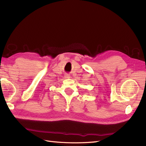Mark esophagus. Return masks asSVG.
Masks as SVG:
<instances>
[{"instance_id":"obj_1","label":"esophagus","mask_w":146,"mask_h":146,"mask_svg":"<svg viewBox=\"0 0 146 146\" xmlns=\"http://www.w3.org/2000/svg\"><path fill=\"white\" fill-rule=\"evenodd\" d=\"M70 77V76L69 74H66L65 75V78H69Z\"/></svg>"}]
</instances>
